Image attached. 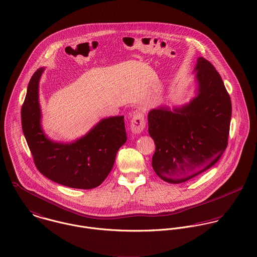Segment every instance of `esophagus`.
Segmentation results:
<instances>
[{"label":"esophagus","mask_w":257,"mask_h":257,"mask_svg":"<svg viewBox=\"0 0 257 257\" xmlns=\"http://www.w3.org/2000/svg\"><path fill=\"white\" fill-rule=\"evenodd\" d=\"M145 127H146L145 114L141 110H135L132 121H131V128H132L133 134L139 135L144 132Z\"/></svg>","instance_id":"1"}]
</instances>
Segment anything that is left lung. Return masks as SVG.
<instances>
[{"instance_id":"8db88e82","label":"left lung","mask_w":257,"mask_h":257,"mask_svg":"<svg viewBox=\"0 0 257 257\" xmlns=\"http://www.w3.org/2000/svg\"><path fill=\"white\" fill-rule=\"evenodd\" d=\"M196 96L172 110L148 112V133L155 144L152 167L163 181L186 182L212 167L227 147L231 102L219 72L197 60Z\"/></svg>"}]
</instances>
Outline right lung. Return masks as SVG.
I'll return each instance as SVG.
<instances>
[{"instance_id": "add662e5", "label": "right lung", "mask_w": 257, "mask_h": 257, "mask_svg": "<svg viewBox=\"0 0 257 257\" xmlns=\"http://www.w3.org/2000/svg\"><path fill=\"white\" fill-rule=\"evenodd\" d=\"M44 67L28 86L22 107V127L38 171L55 183L93 189L103 183L119 147L126 142L123 115L101 119L84 137L69 144L51 141L41 126L38 87Z\"/></svg>"}]
</instances>
